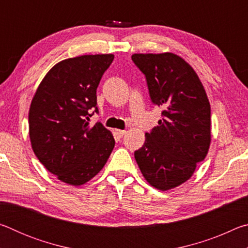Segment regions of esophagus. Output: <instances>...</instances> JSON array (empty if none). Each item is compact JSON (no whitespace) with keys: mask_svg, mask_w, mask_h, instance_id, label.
Listing matches in <instances>:
<instances>
[{"mask_svg":"<svg viewBox=\"0 0 248 248\" xmlns=\"http://www.w3.org/2000/svg\"><path fill=\"white\" fill-rule=\"evenodd\" d=\"M116 133H117V136H118V137H124V133H125V131H124V130H116Z\"/></svg>","mask_w":248,"mask_h":248,"instance_id":"esophagus-1","label":"esophagus"}]
</instances>
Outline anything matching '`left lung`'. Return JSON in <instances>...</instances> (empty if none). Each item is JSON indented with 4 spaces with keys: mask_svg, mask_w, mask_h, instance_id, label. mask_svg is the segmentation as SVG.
<instances>
[{
    "mask_svg": "<svg viewBox=\"0 0 248 248\" xmlns=\"http://www.w3.org/2000/svg\"><path fill=\"white\" fill-rule=\"evenodd\" d=\"M131 59L145 75L152 103L163 108V119L145 133L134 158L151 186L170 190L189 179L207 156L211 142L208 96L195 70L177 54L134 53Z\"/></svg>",
    "mask_w": 248,
    "mask_h": 248,
    "instance_id": "left-lung-1",
    "label": "left lung"
}]
</instances>
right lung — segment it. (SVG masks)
<instances>
[{"label": "right lung", "instance_id": "obj_1", "mask_svg": "<svg viewBox=\"0 0 248 248\" xmlns=\"http://www.w3.org/2000/svg\"><path fill=\"white\" fill-rule=\"evenodd\" d=\"M114 58L85 54L59 62L31 100L28 123L33 153L50 173L72 186L97 175L115 146L109 130L100 123L90 127L87 121L98 112L96 90Z\"/></svg>", "mask_w": 248, "mask_h": 248}]
</instances>
